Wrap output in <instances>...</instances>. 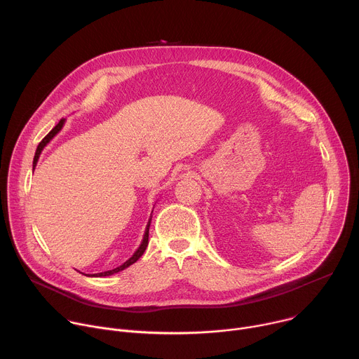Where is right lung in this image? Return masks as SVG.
I'll list each match as a JSON object with an SVG mask.
<instances>
[{"label": "right lung", "instance_id": "right-lung-1", "mask_svg": "<svg viewBox=\"0 0 359 359\" xmlns=\"http://www.w3.org/2000/svg\"><path fill=\"white\" fill-rule=\"evenodd\" d=\"M64 125H65V119H61L60 121V123L50 130L41 142H39V144H38V147H36V151H35V156H34V163H32V168L35 169V166H36V162H38V159H39V155H41V151L43 150V147L53 140L60 132H61V129L64 128ZM153 213V212H151ZM150 222H151V216H150V219H149V222H147V224H146V229H144V234H143V240H142V243H140V245L137 247V250L133 252V255L132 257L129 259V260H126L122 266H119V267H116V269H114V270H109V271H104V273H97V274H92V276H88V277H107V276H112V274H115V273H119V271H122V270H125V269H128L129 266H132L133 263H136L140 257H142V254L144 252V250H146V247H147V243H149V227H150Z\"/></svg>", "mask_w": 359, "mask_h": 359}]
</instances>
